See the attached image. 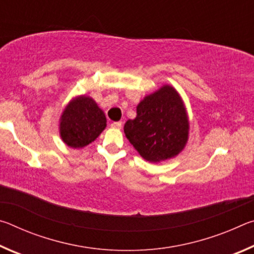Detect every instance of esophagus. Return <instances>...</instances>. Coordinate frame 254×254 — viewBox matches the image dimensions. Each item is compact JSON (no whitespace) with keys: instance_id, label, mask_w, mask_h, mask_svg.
I'll return each mask as SVG.
<instances>
[{"instance_id":"esophagus-1","label":"esophagus","mask_w":254,"mask_h":254,"mask_svg":"<svg viewBox=\"0 0 254 254\" xmlns=\"http://www.w3.org/2000/svg\"><path fill=\"white\" fill-rule=\"evenodd\" d=\"M111 127L113 128H121L122 127V122H112L111 123Z\"/></svg>"}]
</instances>
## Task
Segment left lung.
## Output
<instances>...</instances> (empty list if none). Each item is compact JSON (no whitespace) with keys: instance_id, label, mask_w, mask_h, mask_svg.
<instances>
[{"instance_id":"8db88e82","label":"left lung","mask_w":254,"mask_h":254,"mask_svg":"<svg viewBox=\"0 0 254 254\" xmlns=\"http://www.w3.org/2000/svg\"><path fill=\"white\" fill-rule=\"evenodd\" d=\"M124 133L144 160L152 163L177 157L186 147L189 118L180 94L165 84L136 106V117L124 124Z\"/></svg>"}]
</instances>
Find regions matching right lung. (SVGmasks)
Listing matches in <instances>:
<instances>
[{
    "label": "right lung",
    "mask_w": 254,
    "mask_h": 254,
    "mask_svg": "<svg viewBox=\"0 0 254 254\" xmlns=\"http://www.w3.org/2000/svg\"><path fill=\"white\" fill-rule=\"evenodd\" d=\"M106 118L91 96L72 97L59 119V134L63 142L74 149L84 148L104 131Z\"/></svg>",
    "instance_id": "1"
}]
</instances>
